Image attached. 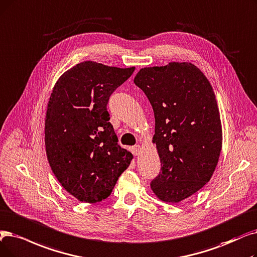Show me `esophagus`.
<instances>
[{
  "mask_svg": "<svg viewBox=\"0 0 257 257\" xmlns=\"http://www.w3.org/2000/svg\"><path fill=\"white\" fill-rule=\"evenodd\" d=\"M131 150H132V153L135 155H140L142 148H141V146H135V147H132Z\"/></svg>",
  "mask_w": 257,
  "mask_h": 257,
  "instance_id": "obj_1",
  "label": "esophagus"
}]
</instances>
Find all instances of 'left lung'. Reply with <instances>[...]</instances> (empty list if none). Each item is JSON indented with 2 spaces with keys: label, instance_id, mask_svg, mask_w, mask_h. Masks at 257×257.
I'll return each instance as SVG.
<instances>
[{
  "label": "left lung",
  "instance_id": "1",
  "mask_svg": "<svg viewBox=\"0 0 257 257\" xmlns=\"http://www.w3.org/2000/svg\"><path fill=\"white\" fill-rule=\"evenodd\" d=\"M135 84L153 108L161 172L153 193L177 204L202 189L213 174L222 144L215 94L206 75L188 62L142 68Z\"/></svg>",
  "mask_w": 257,
  "mask_h": 257
}]
</instances>
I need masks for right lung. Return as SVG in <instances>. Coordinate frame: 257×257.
Listing matches in <instances>:
<instances>
[{
  "mask_svg": "<svg viewBox=\"0 0 257 257\" xmlns=\"http://www.w3.org/2000/svg\"><path fill=\"white\" fill-rule=\"evenodd\" d=\"M135 69L85 61L53 87L45 118L47 159L63 188L80 202L107 198L133 159L117 144L107 104Z\"/></svg>",
  "mask_w": 257,
  "mask_h": 257,
  "instance_id": "1",
  "label": "right lung"
}]
</instances>
